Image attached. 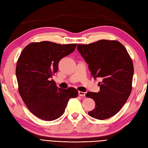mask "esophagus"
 Instances as JSON below:
<instances>
[{
  "instance_id": "1",
  "label": "esophagus",
  "mask_w": 148,
  "mask_h": 148,
  "mask_svg": "<svg viewBox=\"0 0 148 148\" xmlns=\"http://www.w3.org/2000/svg\"><path fill=\"white\" fill-rule=\"evenodd\" d=\"M85 93L84 92H82V91H78V95L79 96H85Z\"/></svg>"
}]
</instances>
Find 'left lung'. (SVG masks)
Wrapping results in <instances>:
<instances>
[{
  "label": "left lung",
  "mask_w": 148,
  "mask_h": 148,
  "mask_svg": "<svg viewBox=\"0 0 148 148\" xmlns=\"http://www.w3.org/2000/svg\"><path fill=\"white\" fill-rule=\"evenodd\" d=\"M77 48L94 78L102 80L98 84L99 92L86 94L96 104L89 115L98 120L112 117L122 109L132 92L134 67L130 56L122 44L115 40L78 44Z\"/></svg>",
  "instance_id": "left-lung-1"
}]
</instances>
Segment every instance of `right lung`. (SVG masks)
I'll use <instances>...</instances> for the list:
<instances>
[{"label":"right lung","instance_id":"obj_1","mask_svg":"<svg viewBox=\"0 0 148 148\" xmlns=\"http://www.w3.org/2000/svg\"><path fill=\"white\" fill-rule=\"evenodd\" d=\"M77 45L42 41L30 43L22 51L16 66L18 91L28 109L39 119L59 118L69 100L78 96L77 89L58 88L51 79L59 61L73 52Z\"/></svg>","mask_w":148,"mask_h":148}]
</instances>
